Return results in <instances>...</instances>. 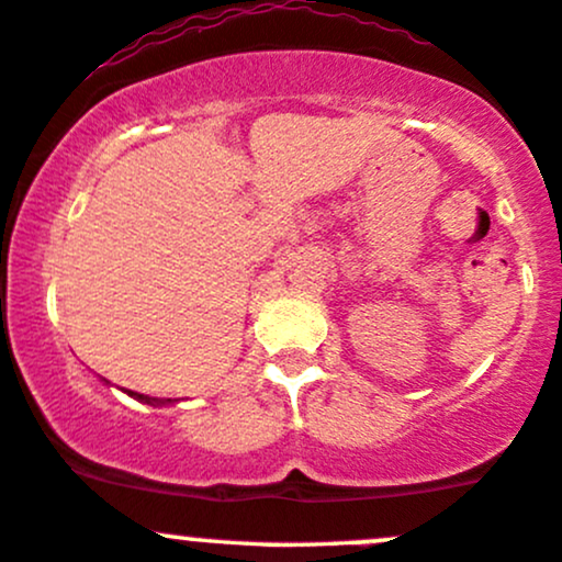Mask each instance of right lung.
<instances>
[{
	"label": "right lung",
	"instance_id": "right-lung-1",
	"mask_svg": "<svg viewBox=\"0 0 562 562\" xmlns=\"http://www.w3.org/2000/svg\"><path fill=\"white\" fill-rule=\"evenodd\" d=\"M131 394V397H135V400H140V403H146V405H170L172 400H159V397H149V394H138V392H127Z\"/></svg>",
	"mask_w": 562,
	"mask_h": 562
}]
</instances>
